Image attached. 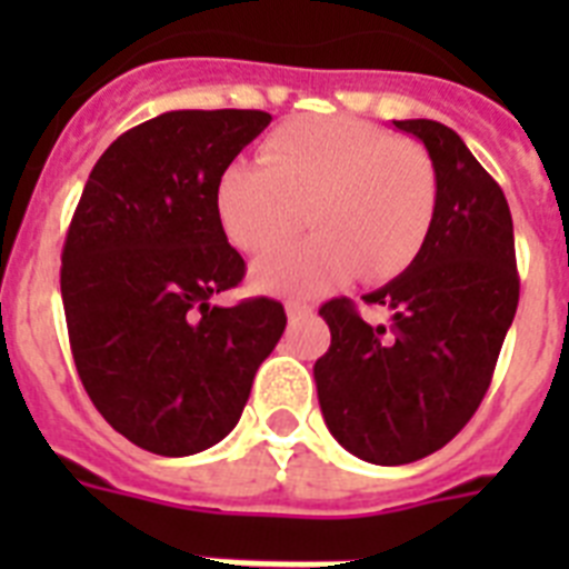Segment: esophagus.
I'll list each match as a JSON object with an SVG mask.
<instances>
[{
    "label": "esophagus",
    "mask_w": 569,
    "mask_h": 569,
    "mask_svg": "<svg viewBox=\"0 0 569 569\" xmlns=\"http://www.w3.org/2000/svg\"><path fill=\"white\" fill-rule=\"evenodd\" d=\"M312 307L310 303H303V301H286V316L292 321H301V319H310L312 316Z\"/></svg>",
    "instance_id": "1"
}]
</instances>
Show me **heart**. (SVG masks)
<instances>
[{
  "mask_svg": "<svg viewBox=\"0 0 569 569\" xmlns=\"http://www.w3.org/2000/svg\"><path fill=\"white\" fill-rule=\"evenodd\" d=\"M259 162H232L214 186V212L244 253L283 244L303 221L312 236L253 268L268 292L312 295L346 280L401 274L422 250L437 209L431 156L357 118L286 123L259 147Z\"/></svg>",
  "mask_w": 569,
  "mask_h": 569,
  "instance_id": "heart-1",
  "label": "heart"
}]
</instances>
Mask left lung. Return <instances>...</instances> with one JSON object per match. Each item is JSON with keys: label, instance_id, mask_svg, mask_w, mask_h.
<instances>
[{"label": "left lung", "instance_id": "8db88e82", "mask_svg": "<svg viewBox=\"0 0 569 569\" xmlns=\"http://www.w3.org/2000/svg\"><path fill=\"white\" fill-rule=\"evenodd\" d=\"M392 123L431 156V230L407 271L363 295L389 312V325L363 321L348 298L321 303L330 348L312 366L330 433L380 467L428 458L472 419L520 303L513 221L499 182L455 129Z\"/></svg>", "mask_w": 569, "mask_h": 569}]
</instances>
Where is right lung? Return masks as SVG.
<instances>
[{"label":"right lung","instance_id":"right-lung-1","mask_svg":"<svg viewBox=\"0 0 569 569\" xmlns=\"http://www.w3.org/2000/svg\"><path fill=\"white\" fill-rule=\"evenodd\" d=\"M268 111H164L93 164L61 250L76 372L102 419L162 458L221 442L259 363L283 337V303L214 307L244 259L214 212L223 168Z\"/></svg>","mask_w":569,"mask_h":569}]
</instances>
